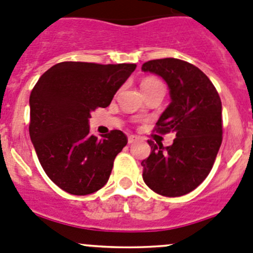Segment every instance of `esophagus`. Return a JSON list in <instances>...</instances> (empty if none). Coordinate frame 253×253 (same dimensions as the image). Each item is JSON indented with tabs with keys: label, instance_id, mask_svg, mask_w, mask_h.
Segmentation results:
<instances>
[{
	"label": "esophagus",
	"instance_id": "obj_1",
	"mask_svg": "<svg viewBox=\"0 0 253 253\" xmlns=\"http://www.w3.org/2000/svg\"><path fill=\"white\" fill-rule=\"evenodd\" d=\"M139 139H140V138H139L138 135H129L128 136V143L133 144V143H135V141H138Z\"/></svg>",
	"mask_w": 253,
	"mask_h": 253
}]
</instances>
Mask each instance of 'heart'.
Wrapping results in <instances>:
<instances>
[{"mask_svg":"<svg viewBox=\"0 0 253 253\" xmlns=\"http://www.w3.org/2000/svg\"><path fill=\"white\" fill-rule=\"evenodd\" d=\"M153 86H161V84L154 78H146V79H144L143 83H141V89L153 88Z\"/></svg>","mask_w":253,"mask_h":253,"instance_id":"obj_1","label":"heart"}]
</instances>
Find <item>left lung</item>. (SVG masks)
<instances>
[{
	"mask_svg": "<svg viewBox=\"0 0 253 253\" xmlns=\"http://www.w3.org/2000/svg\"><path fill=\"white\" fill-rule=\"evenodd\" d=\"M167 82L170 104L156 123L160 134L174 131L170 146L149 140L151 153L141 161L144 182L156 194L182 196L196 189L212 169L222 143V105L204 72L176 58L154 59L143 64Z\"/></svg>",
	"mask_w": 253,
	"mask_h": 253,
	"instance_id": "left-lung-1",
	"label": "left lung"
}]
</instances>
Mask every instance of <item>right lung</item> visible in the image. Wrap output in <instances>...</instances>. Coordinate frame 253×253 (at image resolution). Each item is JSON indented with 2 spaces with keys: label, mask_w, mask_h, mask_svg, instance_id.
Segmentation results:
<instances>
[{
  "label": "right lung",
  "mask_w": 253,
  "mask_h": 253,
  "mask_svg": "<svg viewBox=\"0 0 253 253\" xmlns=\"http://www.w3.org/2000/svg\"><path fill=\"white\" fill-rule=\"evenodd\" d=\"M136 64L62 62L38 79L30 97V136L47 176L72 195L107 184L114 159L128 139L120 130L89 134L95 108L110 104Z\"/></svg>",
  "instance_id": "1"
}]
</instances>
